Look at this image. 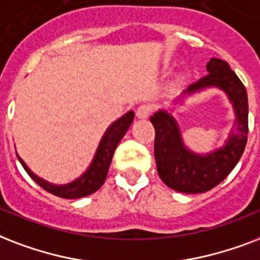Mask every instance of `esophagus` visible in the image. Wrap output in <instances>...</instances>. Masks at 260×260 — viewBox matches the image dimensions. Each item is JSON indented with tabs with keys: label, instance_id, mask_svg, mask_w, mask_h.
Masks as SVG:
<instances>
[{
	"label": "esophagus",
	"instance_id": "obj_1",
	"mask_svg": "<svg viewBox=\"0 0 260 260\" xmlns=\"http://www.w3.org/2000/svg\"><path fill=\"white\" fill-rule=\"evenodd\" d=\"M152 114V106L150 104H141L140 107L137 108V116L140 119H145Z\"/></svg>",
	"mask_w": 260,
	"mask_h": 260
}]
</instances>
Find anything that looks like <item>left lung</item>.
<instances>
[{
	"label": "left lung",
	"mask_w": 260,
	"mask_h": 260,
	"mask_svg": "<svg viewBox=\"0 0 260 260\" xmlns=\"http://www.w3.org/2000/svg\"><path fill=\"white\" fill-rule=\"evenodd\" d=\"M206 70L207 76L183 90L175 104L210 88L222 90L235 111V122L222 146L205 154L192 152L184 144L178 120L171 112L158 110L150 116L156 130L154 158L158 176L172 190L184 194L206 192L222 182L236 167L247 144L248 98L245 86L222 59L212 58Z\"/></svg>",
	"instance_id": "obj_1"
}]
</instances>
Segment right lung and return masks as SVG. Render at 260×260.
Instances as JSON below:
<instances>
[{
	"mask_svg": "<svg viewBox=\"0 0 260 260\" xmlns=\"http://www.w3.org/2000/svg\"><path fill=\"white\" fill-rule=\"evenodd\" d=\"M133 120H134V111H128L127 114H124L123 116H120L119 119L115 120L114 123L110 124L106 133L103 134L98 149L94 152L93 158H92V161L85 170V172L80 178L74 179L73 182L66 183V184H54V183L44 180L43 178H39L38 175L34 174L28 168V166L17 154V152H16V154H17V158L21 162L24 170L27 171V174L42 188L51 192V194L57 195V197H61V198H82L86 195L93 194L94 191H98L103 186V183L107 178L108 170L111 166L112 156H114L116 146L119 144V141L123 138V136L130 127V124L133 123Z\"/></svg>",
	"mask_w": 260,
	"mask_h": 260,
	"instance_id": "add662e5",
	"label": "right lung"
}]
</instances>
